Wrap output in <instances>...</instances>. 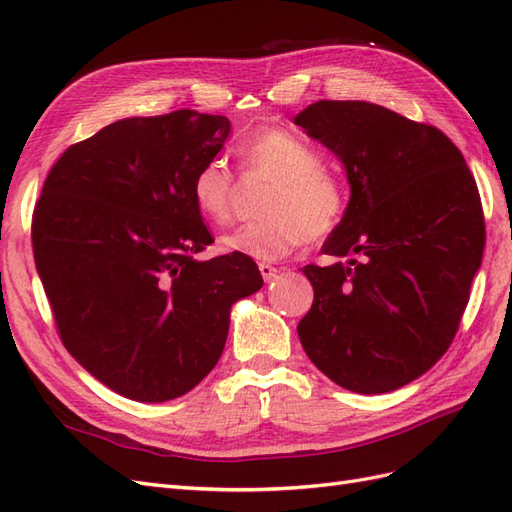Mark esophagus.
<instances>
[{"mask_svg": "<svg viewBox=\"0 0 512 512\" xmlns=\"http://www.w3.org/2000/svg\"><path fill=\"white\" fill-rule=\"evenodd\" d=\"M258 271H260L262 280H265V282H271L273 277H275L277 273H280V269L273 267V265H269V262H260V265H258Z\"/></svg>", "mask_w": 512, "mask_h": 512, "instance_id": "esophagus-1", "label": "esophagus"}]
</instances>
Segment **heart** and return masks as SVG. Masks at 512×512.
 <instances>
[{
	"instance_id": "b5f03b06",
	"label": "heart",
	"mask_w": 512,
	"mask_h": 512,
	"mask_svg": "<svg viewBox=\"0 0 512 512\" xmlns=\"http://www.w3.org/2000/svg\"><path fill=\"white\" fill-rule=\"evenodd\" d=\"M237 156L245 173L273 179V188L262 205L267 218L222 235V252L262 262L280 260L307 239L329 237L342 224L348 205L346 185L322 168L318 149L303 138L286 130H267L241 143ZM190 194L203 218L226 224L232 215L235 175L224 160H207L194 173Z\"/></svg>"
}]
</instances>
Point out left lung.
I'll list each match as a JSON object with an SVG mask.
<instances>
[{
  "label": "left lung",
  "mask_w": 512,
  "mask_h": 512,
  "mask_svg": "<svg viewBox=\"0 0 512 512\" xmlns=\"http://www.w3.org/2000/svg\"><path fill=\"white\" fill-rule=\"evenodd\" d=\"M294 123L350 183L322 247L350 260L303 267L314 286L297 327L303 350L348 391H395L436 365L466 312L485 250L476 181L444 132L378 104L320 100Z\"/></svg>",
  "instance_id": "left-lung-1"
}]
</instances>
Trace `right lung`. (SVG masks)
Returning <instances> with one entry per match:
<instances>
[{"label": "right lung", "mask_w": 512, "mask_h": 512, "mask_svg": "<svg viewBox=\"0 0 512 512\" xmlns=\"http://www.w3.org/2000/svg\"><path fill=\"white\" fill-rule=\"evenodd\" d=\"M228 134L226 117L190 108L121 119L44 181L32 243L59 337L128 399L192 391L220 361L232 303L262 288L252 258H194L213 237L190 185Z\"/></svg>", "instance_id": "right-lung-1"}]
</instances>
